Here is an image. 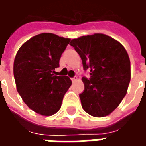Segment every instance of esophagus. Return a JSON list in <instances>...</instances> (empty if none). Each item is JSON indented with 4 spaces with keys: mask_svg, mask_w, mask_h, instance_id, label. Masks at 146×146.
Masks as SVG:
<instances>
[{
    "mask_svg": "<svg viewBox=\"0 0 146 146\" xmlns=\"http://www.w3.org/2000/svg\"><path fill=\"white\" fill-rule=\"evenodd\" d=\"M76 80H77V76H74V77H73V78H71V80H72L73 82L76 81Z\"/></svg>",
    "mask_w": 146,
    "mask_h": 146,
    "instance_id": "34e87169",
    "label": "esophagus"
}]
</instances>
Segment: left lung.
Segmentation results:
<instances>
[{"label": "left lung", "instance_id": "1", "mask_svg": "<svg viewBox=\"0 0 146 146\" xmlns=\"http://www.w3.org/2000/svg\"><path fill=\"white\" fill-rule=\"evenodd\" d=\"M79 54L84 70V91L80 94L84 110L91 116H108L127 94L131 80V62L119 42L102 33L73 39L70 44Z\"/></svg>", "mask_w": 146, "mask_h": 146}]
</instances>
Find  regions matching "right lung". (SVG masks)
Instances as JSON below:
<instances>
[{"label": "right lung", "mask_w": 146, "mask_h": 146, "mask_svg": "<svg viewBox=\"0 0 146 146\" xmlns=\"http://www.w3.org/2000/svg\"><path fill=\"white\" fill-rule=\"evenodd\" d=\"M70 39L43 33L25 42L15 58L14 77L17 91L27 106L42 116L60 110L72 81L54 74Z\"/></svg>", "instance_id": "obj_1"}]
</instances>
